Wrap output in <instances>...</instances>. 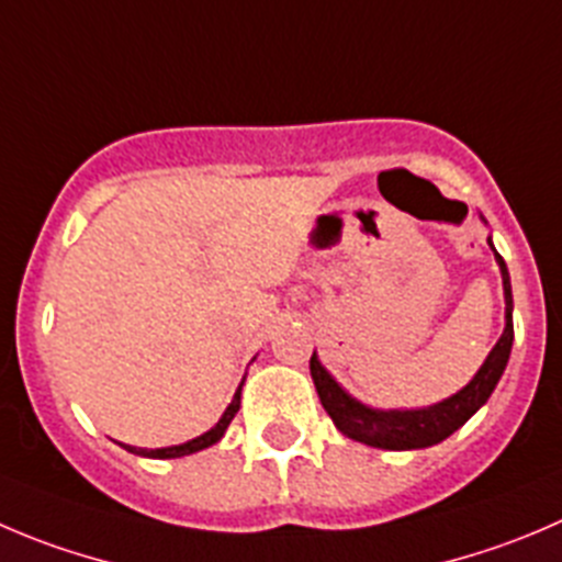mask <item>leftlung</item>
<instances>
[{
  "label": "left lung",
  "mask_w": 562,
  "mask_h": 562,
  "mask_svg": "<svg viewBox=\"0 0 562 562\" xmlns=\"http://www.w3.org/2000/svg\"><path fill=\"white\" fill-rule=\"evenodd\" d=\"M491 248H494V245H491ZM494 256L496 265H499L502 270V286H505V330H502L499 341H496L494 350L488 352V358H485L483 367L477 370V375H474L461 392L452 394V397L441 400V403L436 405H427V408H370V405L358 403L356 397H350V394L330 378V372L319 364L317 352H314L312 361H308V370H312L319 403H323V408L328 411L334 425L339 427L347 438L361 441V445L378 447V450H422V447H432L438 445V441H445V438L452 436L458 427L467 425V422L472 419V414H477V411L483 408L485 400L491 397V392H494L496 383H499L502 372H505L513 347L510 276H507L505 259H502L496 250Z\"/></svg>",
  "instance_id": "left-lung-1"
}]
</instances>
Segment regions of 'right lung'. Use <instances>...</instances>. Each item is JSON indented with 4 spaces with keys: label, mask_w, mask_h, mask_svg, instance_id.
Instances as JSON below:
<instances>
[{
    "label": "right lung",
    "mask_w": 562,
    "mask_h": 562,
    "mask_svg": "<svg viewBox=\"0 0 562 562\" xmlns=\"http://www.w3.org/2000/svg\"><path fill=\"white\" fill-rule=\"evenodd\" d=\"M245 383V381H243ZM243 383H239L237 394H234V400L228 403V408L223 411V416L217 419V425L212 427V430H206L204 436L192 438V441H184V445H176V447H162V450H137V447H126L130 452H135V456H143V458H159V461H165V458H184V456H192V452L198 450H206V447L217 445L223 438V432H226V427L232 425L234 414L239 411V394H243Z\"/></svg>",
    "instance_id": "obj_1"
}]
</instances>
